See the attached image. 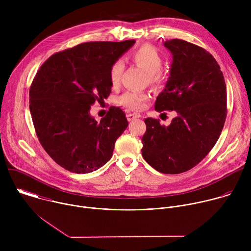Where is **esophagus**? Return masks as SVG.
<instances>
[{
    "instance_id": "obj_1",
    "label": "esophagus",
    "mask_w": 251,
    "mask_h": 251,
    "mask_svg": "<svg viewBox=\"0 0 251 251\" xmlns=\"http://www.w3.org/2000/svg\"><path fill=\"white\" fill-rule=\"evenodd\" d=\"M139 117H140V115L136 114V113H128L127 114V120L128 121H133V120H135V119H137Z\"/></svg>"
}]
</instances>
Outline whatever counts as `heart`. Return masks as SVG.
<instances>
[{
	"mask_svg": "<svg viewBox=\"0 0 251 251\" xmlns=\"http://www.w3.org/2000/svg\"><path fill=\"white\" fill-rule=\"evenodd\" d=\"M132 60L135 64L141 67L148 75V80L152 84H159L162 81V75L160 69L163 65V58L160 52L152 46L145 45L139 48L132 54ZM124 70V62L116 60L110 68V80L113 85L120 82L121 75ZM149 95L143 92L126 91L119 98V104L132 110H141L144 108Z\"/></svg>",
	"mask_w": 251,
	"mask_h": 251,
	"instance_id": "obj_1",
	"label": "heart"
}]
</instances>
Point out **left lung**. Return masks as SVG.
<instances>
[{
    "instance_id": "8db88e82",
    "label": "left lung",
    "mask_w": 251,
    "mask_h": 251,
    "mask_svg": "<svg viewBox=\"0 0 251 251\" xmlns=\"http://www.w3.org/2000/svg\"><path fill=\"white\" fill-rule=\"evenodd\" d=\"M164 46L173 61L155 109L177 116L169 126L145 119L142 156L163 174H181L198 165L219 140L226 118V86L217 60L202 48L177 39Z\"/></svg>"
}]
</instances>
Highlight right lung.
Wrapping results in <instances>:
<instances>
[{
    "label": "right lung",
    "instance_id": "add662e5",
    "mask_svg": "<svg viewBox=\"0 0 251 251\" xmlns=\"http://www.w3.org/2000/svg\"><path fill=\"white\" fill-rule=\"evenodd\" d=\"M90 42L51 55L29 88V110L38 138L50 158L65 170L87 174L104 166L128 126L119 107L97 122L91 105L111 93L110 68L133 45Z\"/></svg>",
    "mask_w": 251,
    "mask_h": 251
}]
</instances>
